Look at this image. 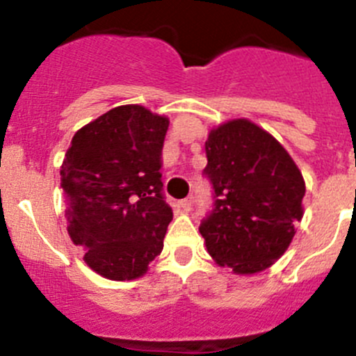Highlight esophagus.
<instances>
[{
	"mask_svg": "<svg viewBox=\"0 0 356 356\" xmlns=\"http://www.w3.org/2000/svg\"><path fill=\"white\" fill-rule=\"evenodd\" d=\"M179 204H181V208L184 211H191L193 207H195V196H188V198L181 200L179 201Z\"/></svg>",
	"mask_w": 356,
	"mask_h": 356,
	"instance_id": "34e87169",
	"label": "esophagus"
}]
</instances>
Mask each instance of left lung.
Listing matches in <instances>:
<instances>
[{
  "label": "left lung",
  "mask_w": 356,
  "mask_h": 356,
  "mask_svg": "<svg viewBox=\"0 0 356 356\" xmlns=\"http://www.w3.org/2000/svg\"><path fill=\"white\" fill-rule=\"evenodd\" d=\"M203 175L213 208L201 220L208 253L236 274H257L282 257L303 217L305 181L274 136L246 118L213 129Z\"/></svg>",
  "instance_id": "obj_1"
}]
</instances>
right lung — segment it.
<instances>
[{
	"instance_id": "1",
	"label": "right lung",
	"mask_w": 356,
	"mask_h": 356,
	"mask_svg": "<svg viewBox=\"0 0 356 356\" xmlns=\"http://www.w3.org/2000/svg\"><path fill=\"white\" fill-rule=\"evenodd\" d=\"M167 129V117L124 105L72 138L60 170L67 231L103 277H141L163 250L172 220L160 174Z\"/></svg>"
}]
</instances>
